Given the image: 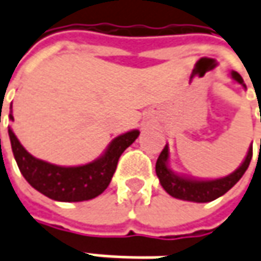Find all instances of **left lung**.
<instances>
[{"label": "left lung", "mask_w": 261, "mask_h": 261, "mask_svg": "<svg viewBox=\"0 0 261 261\" xmlns=\"http://www.w3.org/2000/svg\"><path fill=\"white\" fill-rule=\"evenodd\" d=\"M231 76L234 81H237L238 84H241L246 88L244 81L240 76V73L231 72ZM251 158H253V147L248 148L246 160L231 175L221 177V179H215V180H195V179L175 175L169 169V166H167L169 147L165 146V148L162 150V153L159 156L158 162H156V175H158L163 189L170 196L177 198V199H184V201H191V202H211L214 199L222 196L224 193L228 192L229 189L243 177L250 162H251Z\"/></svg>", "instance_id": "8db88e82"}]
</instances>
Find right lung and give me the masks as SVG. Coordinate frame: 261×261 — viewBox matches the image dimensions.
<instances>
[{"instance_id": "add662e5", "label": "right lung", "mask_w": 261, "mask_h": 261, "mask_svg": "<svg viewBox=\"0 0 261 261\" xmlns=\"http://www.w3.org/2000/svg\"><path fill=\"white\" fill-rule=\"evenodd\" d=\"M10 120H14L11 114ZM139 134V130H133L115 137L103 156L92 163L63 167L33 158L21 146L13 130L8 128L14 158L24 179L36 191L60 202H81L101 195L113 179L122 151L136 141Z\"/></svg>"}]
</instances>
